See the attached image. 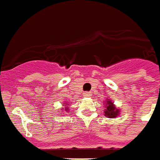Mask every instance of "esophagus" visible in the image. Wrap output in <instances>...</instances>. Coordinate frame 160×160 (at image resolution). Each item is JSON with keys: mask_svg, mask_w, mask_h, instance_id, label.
Segmentation results:
<instances>
[{"mask_svg": "<svg viewBox=\"0 0 160 160\" xmlns=\"http://www.w3.org/2000/svg\"><path fill=\"white\" fill-rule=\"evenodd\" d=\"M83 96L84 97H90L91 96V93L90 92H85V93H83Z\"/></svg>", "mask_w": 160, "mask_h": 160, "instance_id": "obj_1", "label": "esophagus"}]
</instances>
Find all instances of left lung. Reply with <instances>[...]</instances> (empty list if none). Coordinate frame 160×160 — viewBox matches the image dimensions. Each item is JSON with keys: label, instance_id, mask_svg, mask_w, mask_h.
Segmentation results:
<instances>
[{"label": "left lung", "instance_id": "8db88e82", "mask_svg": "<svg viewBox=\"0 0 160 160\" xmlns=\"http://www.w3.org/2000/svg\"><path fill=\"white\" fill-rule=\"evenodd\" d=\"M104 113L105 116L109 118H115L118 116H119L120 109L117 107L112 101L110 99H107V101H105L104 105Z\"/></svg>", "mask_w": 160, "mask_h": 160}]
</instances>
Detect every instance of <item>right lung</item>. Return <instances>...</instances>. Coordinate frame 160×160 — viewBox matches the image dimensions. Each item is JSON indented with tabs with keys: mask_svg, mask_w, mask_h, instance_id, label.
<instances>
[{
	"mask_svg": "<svg viewBox=\"0 0 160 160\" xmlns=\"http://www.w3.org/2000/svg\"><path fill=\"white\" fill-rule=\"evenodd\" d=\"M63 107H62V109H60V110H62V112H68L69 110H70V109H69L68 103H66V101H65V102H64V105H63Z\"/></svg>",
	"mask_w": 160,
	"mask_h": 160,
	"instance_id": "add662e5",
	"label": "right lung"
}]
</instances>
